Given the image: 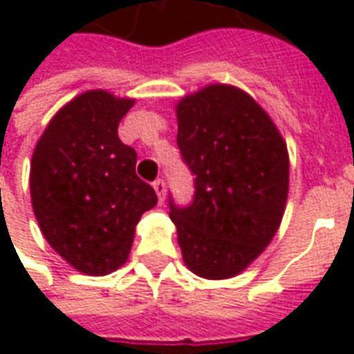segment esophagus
<instances>
[{
  "mask_svg": "<svg viewBox=\"0 0 354 354\" xmlns=\"http://www.w3.org/2000/svg\"><path fill=\"white\" fill-rule=\"evenodd\" d=\"M153 189L155 193H157L159 201L162 203V201H165V195H167V185H165V180H161V178H159V180H155Z\"/></svg>",
  "mask_w": 354,
  "mask_h": 354,
  "instance_id": "obj_1",
  "label": "esophagus"
}]
</instances>
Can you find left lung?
<instances>
[{
  "instance_id": "left-lung-1",
  "label": "left lung",
  "mask_w": 354,
  "mask_h": 354,
  "mask_svg": "<svg viewBox=\"0 0 354 354\" xmlns=\"http://www.w3.org/2000/svg\"><path fill=\"white\" fill-rule=\"evenodd\" d=\"M178 147L192 170L193 201L169 195L185 266L205 279L241 273L266 248L288 197V151L252 96L210 85L176 108Z\"/></svg>"
}]
</instances>
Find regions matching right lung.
Listing matches in <instances>:
<instances>
[{
    "label": "right lung",
    "instance_id": "right-lung-1",
    "mask_svg": "<svg viewBox=\"0 0 354 354\" xmlns=\"http://www.w3.org/2000/svg\"><path fill=\"white\" fill-rule=\"evenodd\" d=\"M134 100L88 91L53 117L30 169L32 205L41 233L77 271L108 274L123 266L134 227L157 205L136 176V151L117 127Z\"/></svg>",
    "mask_w": 354,
    "mask_h": 354
}]
</instances>
